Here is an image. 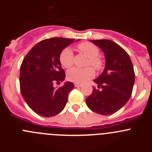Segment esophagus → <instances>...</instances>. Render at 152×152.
<instances>
[{"instance_id":"1","label":"esophagus","mask_w":152,"mask_h":152,"mask_svg":"<svg viewBox=\"0 0 152 152\" xmlns=\"http://www.w3.org/2000/svg\"><path fill=\"white\" fill-rule=\"evenodd\" d=\"M75 87H77V88H78V87H80V86H81V84H78V83H75Z\"/></svg>"}]
</instances>
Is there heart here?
Returning <instances> with one entry per match:
<instances>
[{"instance_id": "obj_1", "label": "heart", "mask_w": 152, "mask_h": 152, "mask_svg": "<svg viewBox=\"0 0 152 152\" xmlns=\"http://www.w3.org/2000/svg\"><path fill=\"white\" fill-rule=\"evenodd\" d=\"M79 50L85 55L88 58V65L91 64L96 71H100L103 68V61L101 58L99 57L100 50L98 47L94 44L84 42L77 45ZM60 62L61 65L65 68H72L74 64V53L70 48H66L61 52L60 55ZM95 75L94 70L91 67L84 69L80 68H72L67 74V77L69 80L75 83L86 82L89 79L92 78Z\"/></svg>"}]
</instances>
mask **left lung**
Returning <instances> with one entry per match:
<instances>
[{
  "label": "left lung",
  "mask_w": 152,
  "mask_h": 152,
  "mask_svg": "<svg viewBox=\"0 0 152 152\" xmlns=\"http://www.w3.org/2000/svg\"><path fill=\"white\" fill-rule=\"evenodd\" d=\"M103 52L106 58L103 73L94 80L98 88L86 103L91 110L104 116L112 115L129 100L135 83V72L128 53L116 42L109 39L91 40Z\"/></svg>",
  "instance_id": "1"
}]
</instances>
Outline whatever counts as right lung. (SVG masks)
Wrapping results in <instances>:
<instances>
[{
	"instance_id": "add662e5",
	"label": "right lung",
	"mask_w": 152,
	"mask_h": 152,
	"mask_svg": "<svg viewBox=\"0 0 152 152\" xmlns=\"http://www.w3.org/2000/svg\"><path fill=\"white\" fill-rule=\"evenodd\" d=\"M74 42V39L61 37L44 39L35 45L23 58L20 73L21 94L31 110L39 116L51 117L61 113L68 94L75 88L70 81L61 88L53 86L64 80L60 55Z\"/></svg>"
}]
</instances>
